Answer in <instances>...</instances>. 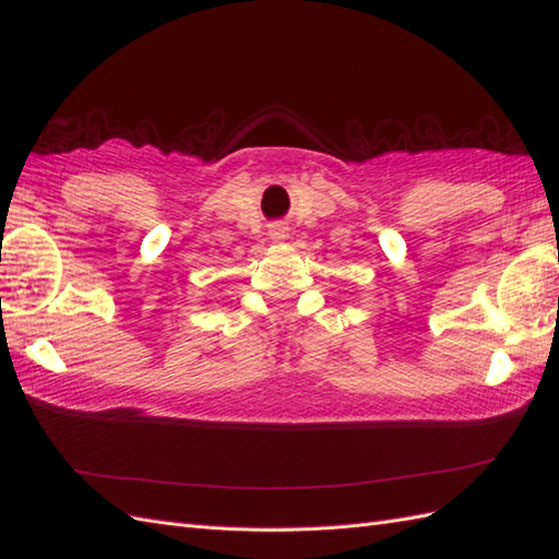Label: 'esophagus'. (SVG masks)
<instances>
[{
  "label": "esophagus",
  "mask_w": 559,
  "mask_h": 559,
  "mask_svg": "<svg viewBox=\"0 0 559 559\" xmlns=\"http://www.w3.org/2000/svg\"><path fill=\"white\" fill-rule=\"evenodd\" d=\"M286 230H288L286 225L278 223V225H273V233H271V235H283V233H286Z\"/></svg>",
  "instance_id": "1"
}]
</instances>
